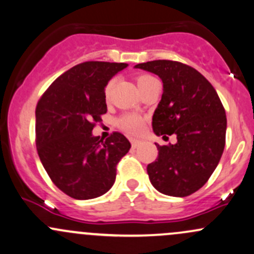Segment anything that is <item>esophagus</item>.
<instances>
[{
  "instance_id": "1",
  "label": "esophagus",
  "mask_w": 254,
  "mask_h": 254,
  "mask_svg": "<svg viewBox=\"0 0 254 254\" xmlns=\"http://www.w3.org/2000/svg\"><path fill=\"white\" fill-rule=\"evenodd\" d=\"M130 142H131V146H132V147L136 148V147H137L138 145H140L141 141H140V140H136V138H131V140H130Z\"/></svg>"
}]
</instances>
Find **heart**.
<instances>
[{"mask_svg": "<svg viewBox=\"0 0 254 254\" xmlns=\"http://www.w3.org/2000/svg\"><path fill=\"white\" fill-rule=\"evenodd\" d=\"M152 80H154V78L151 75H138L137 78H136V82H137L138 89L141 90L142 87H145L148 82L152 81ZM113 86H114V80H109L105 87V97L107 98V100L111 97V93H112V90H113ZM118 127H120V129L124 130V131L129 132V134L137 135L143 130L145 122H143L142 117L137 116V114H134V113H129V114H124L123 117H120V118L118 119Z\"/></svg>", "mask_w": 254, "mask_h": 254, "instance_id": "1", "label": "heart"}]
</instances>
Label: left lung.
Wrapping results in <instances>:
<instances>
[{
	"instance_id": "left-lung-1",
	"label": "left lung",
	"mask_w": 254,
	"mask_h": 254,
	"mask_svg": "<svg viewBox=\"0 0 254 254\" xmlns=\"http://www.w3.org/2000/svg\"><path fill=\"white\" fill-rule=\"evenodd\" d=\"M135 68L162 79L163 95L152 118L154 134L178 138L174 145L156 143L158 158L147 165L149 181L161 193L189 196L207 183L220 161L225 109L212 84L190 65L158 60Z\"/></svg>"
}]
</instances>
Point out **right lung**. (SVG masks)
Segmentation results:
<instances>
[{
    "mask_svg": "<svg viewBox=\"0 0 254 254\" xmlns=\"http://www.w3.org/2000/svg\"><path fill=\"white\" fill-rule=\"evenodd\" d=\"M127 63L85 62L58 76L36 106V148L56 186L75 199H91L113 186L117 164L129 152V140L113 132L93 136L107 112L105 87Z\"/></svg>",
    "mask_w": 254,
    "mask_h": 254,
    "instance_id": "right-lung-1",
    "label": "right lung"
}]
</instances>
